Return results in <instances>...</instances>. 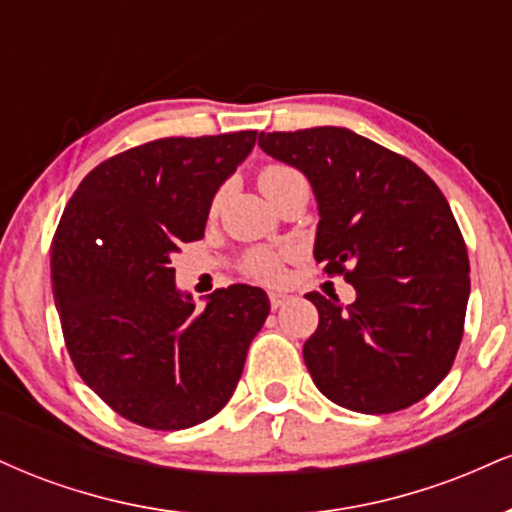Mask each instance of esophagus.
I'll list each match as a JSON object with an SVG mask.
<instances>
[{"label": "esophagus", "instance_id": "obj_1", "mask_svg": "<svg viewBox=\"0 0 512 512\" xmlns=\"http://www.w3.org/2000/svg\"><path fill=\"white\" fill-rule=\"evenodd\" d=\"M284 303H289V296H286V293H281V291L269 293V305H272L274 310L281 308V305H284Z\"/></svg>", "mask_w": 512, "mask_h": 512}]
</instances>
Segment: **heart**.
<instances>
[{"instance_id":"1","label":"heart","mask_w":512,"mask_h":512,"mask_svg":"<svg viewBox=\"0 0 512 512\" xmlns=\"http://www.w3.org/2000/svg\"><path fill=\"white\" fill-rule=\"evenodd\" d=\"M298 178H303V175L298 173L296 168L284 166V163H269V166H264L260 170L257 182H260V190L269 197V202H272V199L279 195L281 187L289 185L291 180H298ZM221 202H223V187H219V190H216L209 199V214L211 216L221 209ZM284 260H286L284 250L260 248V250L248 252L243 267H245V272L252 276V279L264 281V284H274V281H279L281 274H284Z\"/></svg>"}]
</instances>
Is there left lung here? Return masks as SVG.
I'll list each match as a JSON object with an SVG mask.
<instances>
[{"label":"left lung","instance_id":"obj_1","mask_svg":"<svg viewBox=\"0 0 512 512\" xmlns=\"http://www.w3.org/2000/svg\"><path fill=\"white\" fill-rule=\"evenodd\" d=\"M260 149L308 175L320 209L315 262L356 289L346 308L305 296L320 313L303 344L317 390L361 414L421 402L455 363L469 298L448 199L407 156L344 127L262 132Z\"/></svg>","mask_w":512,"mask_h":512}]
</instances>
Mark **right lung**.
I'll return each mask as SVG.
<instances>
[{
    "label": "right lung",
    "instance_id": "obj_1",
    "mask_svg": "<svg viewBox=\"0 0 512 512\" xmlns=\"http://www.w3.org/2000/svg\"><path fill=\"white\" fill-rule=\"evenodd\" d=\"M257 132L166 137L98 163L52 238V293L81 380L132 424L180 431L226 407L269 315L262 289L182 301L170 252L204 236L209 199Z\"/></svg>",
    "mask_w": 512,
    "mask_h": 512
}]
</instances>
